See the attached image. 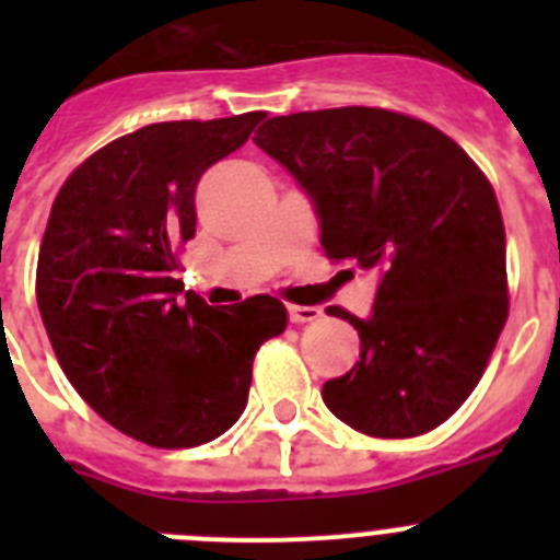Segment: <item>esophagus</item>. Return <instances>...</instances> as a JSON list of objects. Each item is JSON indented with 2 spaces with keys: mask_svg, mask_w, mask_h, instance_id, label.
<instances>
[{
  "mask_svg": "<svg viewBox=\"0 0 560 560\" xmlns=\"http://www.w3.org/2000/svg\"><path fill=\"white\" fill-rule=\"evenodd\" d=\"M323 311L316 308V305H289V319L294 325H303V323H314L319 319Z\"/></svg>",
  "mask_w": 560,
  "mask_h": 560,
  "instance_id": "34e87169",
  "label": "esophagus"
}]
</instances>
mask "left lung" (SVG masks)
I'll list each match as a JSON object with an SVG mask.
<instances>
[{
	"label": "left lung",
	"mask_w": 560,
	"mask_h": 560,
	"mask_svg": "<svg viewBox=\"0 0 560 560\" xmlns=\"http://www.w3.org/2000/svg\"><path fill=\"white\" fill-rule=\"evenodd\" d=\"M255 145L314 201L323 249L381 275L361 339L325 407L370 438H415L474 393L508 319L497 192L452 137L387 108L271 117Z\"/></svg>",
	"instance_id": "8db88e82"
}]
</instances>
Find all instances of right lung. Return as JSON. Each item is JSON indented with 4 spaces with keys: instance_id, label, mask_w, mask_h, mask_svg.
Returning <instances> with one entry per match:
<instances>
[{
    "instance_id": "obj_1",
    "label": "right lung",
    "mask_w": 560,
    "mask_h": 560,
    "mask_svg": "<svg viewBox=\"0 0 560 560\" xmlns=\"http://www.w3.org/2000/svg\"><path fill=\"white\" fill-rule=\"evenodd\" d=\"M264 117L153 122L92 153L52 201L36 269L49 345L89 407L148 446L224 434L246 407L257 348L289 323L269 294L212 308L176 280L196 185Z\"/></svg>"
}]
</instances>
